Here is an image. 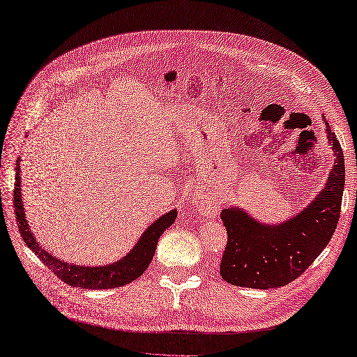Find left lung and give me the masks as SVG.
<instances>
[{
    "label": "left lung",
    "instance_id": "obj_1",
    "mask_svg": "<svg viewBox=\"0 0 357 357\" xmlns=\"http://www.w3.org/2000/svg\"><path fill=\"white\" fill-rule=\"evenodd\" d=\"M324 123L335 160L324 188L301 212L277 224L259 222L238 206L221 212L227 229L220 265L225 282L253 289L286 286L314 264L332 239L341 215L345 165L337 137Z\"/></svg>",
    "mask_w": 357,
    "mask_h": 357
}]
</instances>
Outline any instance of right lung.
<instances>
[{
  "instance_id": "right-lung-1",
  "label": "right lung",
  "mask_w": 357,
  "mask_h": 357,
  "mask_svg": "<svg viewBox=\"0 0 357 357\" xmlns=\"http://www.w3.org/2000/svg\"><path fill=\"white\" fill-rule=\"evenodd\" d=\"M20 159L16 162V177H15V190H13V206H15V215L16 222L21 231V236L27 247L36 255L45 266H48L60 280L65 283L75 286V288L83 289H113L119 288L136 280L141 277L149 265L151 264L155 247H158L159 238L162 233L167 230L169 225L176 221L177 212L172 208L168 213L159 216L153 224L149 225L135 247L130 250L123 259L116 260V262L102 265V266H84V265H74L65 262V260L53 256L50 251L43 250L39 242L34 238L33 231L30 230V225L25 220L22 197H21V167Z\"/></svg>"
}]
</instances>
